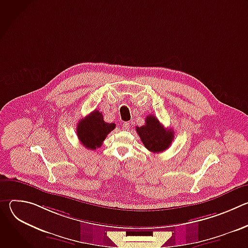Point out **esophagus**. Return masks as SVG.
<instances>
[{
  "mask_svg": "<svg viewBox=\"0 0 248 248\" xmlns=\"http://www.w3.org/2000/svg\"><path fill=\"white\" fill-rule=\"evenodd\" d=\"M123 129H124V130H128L129 128H130V124L129 123H127V122H125V123H124L123 124Z\"/></svg>",
  "mask_w": 248,
  "mask_h": 248,
  "instance_id": "esophagus-1",
  "label": "esophagus"
}]
</instances>
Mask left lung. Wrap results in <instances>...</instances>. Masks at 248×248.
<instances>
[{"label":"left lung","instance_id":"left-lung-1","mask_svg":"<svg viewBox=\"0 0 248 248\" xmlns=\"http://www.w3.org/2000/svg\"><path fill=\"white\" fill-rule=\"evenodd\" d=\"M135 128L144 146L153 153L165 151L173 140L172 129L165 128L153 115L146 118L145 124Z\"/></svg>","mask_w":248,"mask_h":248}]
</instances>
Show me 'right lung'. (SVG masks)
Masks as SVG:
<instances>
[{
    "label": "right lung",
    "mask_w": 248,
    "mask_h": 248,
    "mask_svg": "<svg viewBox=\"0 0 248 248\" xmlns=\"http://www.w3.org/2000/svg\"><path fill=\"white\" fill-rule=\"evenodd\" d=\"M115 124L106 123L99 111H93L89 116L78 122L77 132L81 144L87 149L99 148L107 135L115 129Z\"/></svg>",
    "instance_id": "add662e5"
}]
</instances>
